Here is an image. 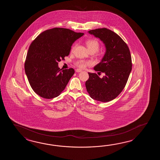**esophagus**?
Listing matches in <instances>:
<instances>
[{"label":"esophagus","mask_w":160,"mask_h":160,"mask_svg":"<svg viewBox=\"0 0 160 160\" xmlns=\"http://www.w3.org/2000/svg\"><path fill=\"white\" fill-rule=\"evenodd\" d=\"M82 70H80V69H76L75 70V72H81Z\"/></svg>","instance_id":"esophagus-1"}]
</instances>
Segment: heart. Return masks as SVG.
I'll return each instance as SVG.
<instances>
[{
    "label": "heart",
    "instance_id": "1",
    "mask_svg": "<svg viewBox=\"0 0 160 160\" xmlns=\"http://www.w3.org/2000/svg\"><path fill=\"white\" fill-rule=\"evenodd\" d=\"M86 44L88 48L89 51H94L96 52L98 50L99 48V43L98 41L95 39H88L86 41ZM75 46H74L72 48V51H73L75 48ZM75 66L80 68H85L86 66L92 65L91 62L85 60H79L75 62Z\"/></svg>",
    "mask_w": 160,
    "mask_h": 160
}]
</instances>
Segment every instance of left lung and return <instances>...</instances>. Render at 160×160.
<instances>
[{"label": "left lung", "instance_id": "left-lung-1", "mask_svg": "<svg viewBox=\"0 0 160 160\" xmlns=\"http://www.w3.org/2000/svg\"><path fill=\"white\" fill-rule=\"evenodd\" d=\"M88 33L103 42L106 52L101 62L94 68L105 75L101 78L95 73L88 72L86 90L92 98L109 102L122 92L129 78L132 68L129 48L118 34L108 28L92 30Z\"/></svg>", "mask_w": 160, "mask_h": 160}]
</instances>
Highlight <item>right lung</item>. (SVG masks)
I'll return each instance as SVG.
<instances>
[{
  "mask_svg": "<svg viewBox=\"0 0 160 160\" xmlns=\"http://www.w3.org/2000/svg\"><path fill=\"white\" fill-rule=\"evenodd\" d=\"M83 34L56 27L42 32L31 43L24 70L38 95L52 99L63 91L75 72L72 68L60 69L58 62L68 56L72 43Z\"/></svg>",
  "mask_w": 160,
  "mask_h": 160,
  "instance_id": "add662e5",
  "label": "right lung"
}]
</instances>
